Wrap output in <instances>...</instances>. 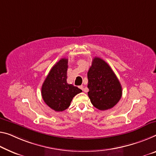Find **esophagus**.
Masks as SVG:
<instances>
[{
    "instance_id": "34e87169",
    "label": "esophagus",
    "mask_w": 156,
    "mask_h": 156,
    "mask_svg": "<svg viewBox=\"0 0 156 156\" xmlns=\"http://www.w3.org/2000/svg\"><path fill=\"white\" fill-rule=\"evenodd\" d=\"M79 88H80V89H81V90H83V86L82 85L79 86Z\"/></svg>"
}]
</instances>
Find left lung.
<instances>
[{"instance_id": "obj_1", "label": "left lung", "mask_w": 156, "mask_h": 156, "mask_svg": "<svg viewBox=\"0 0 156 156\" xmlns=\"http://www.w3.org/2000/svg\"><path fill=\"white\" fill-rule=\"evenodd\" d=\"M87 76L88 95L93 106L100 110L114 107L122 96V87L109 65L102 58L95 57Z\"/></svg>"}]
</instances>
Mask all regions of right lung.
Instances as JSON below:
<instances>
[{
  "label": "right lung",
  "instance_id": "obj_1",
  "mask_svg": "<svg viewBox=\"0 0 156 156\" xmlns=\"http://www.w3.org/2000/svg\"><path fill=\"white\" fill-rule=\"evenodd\" d=\"M68 59L61 58L52 67L42 86L44 102L56 112H63L70 105L73 98L82 90L67 83Z\"/></svg>",
  "mask_w": 156,
  "mask_h": 156
}]
</instances>
